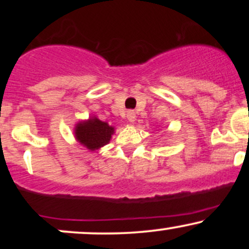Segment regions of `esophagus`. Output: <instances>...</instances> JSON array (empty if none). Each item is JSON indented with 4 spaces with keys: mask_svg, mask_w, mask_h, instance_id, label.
<instances>
[{
    "mask_svg": "<svg viewBox=\"0 0 249 249\" xmlns=\"http://www.w3.org/2000/svg\"><path fill=\"white\" fill-rule=\"evenodd\" d=\"M126 118H127V121L130 122V123H133L134 121H136V112H134V111H132V110L127 111Z\"/></svg>",
    "mask_w": 249,
    "mask_h": 249,
    "instance_id": "obj_1",
    "label": "esophagus"
}]
</instances>
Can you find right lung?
Wrapping results in <instances>:
<instances>
[{
  "label": "right lung",
  "mask_w": 249,
  "mask_h": 249,
  "mask_svg": "<svg viewBox=\"0 0 249 249\" xmlns=\"http://www.w3.org/2000/svg\"><path fill=\"white\" fill-rule=\"evenodd\" d=\"M113 131H115L113 127L110 126L107 123L92 118L89 119L88 122L77 124L75 134L77 141L87 146L89 150L93 151L107 145L110 142Z\"/></svg>",
  "instance_id": "obj_1"
}]
</instances>
